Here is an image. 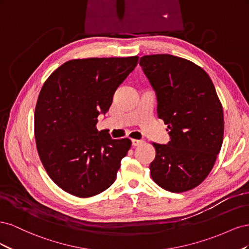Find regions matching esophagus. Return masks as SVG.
Instances as JSON below:
<instances>
[{
  "instance_id": "obj_1",
  "label": "esophagus",
  "mask_w": 249,
  "mask_h": 249,
  "mask_svg": "<svg viewBox=\"0 0 249 249\" xmlns=\"http://www.w3.org/2000/svg\"><path fill=\"white\" fill-rule=\"evenodd\" d=\"M142 143V141L141 140H138V139H132V145L133 146H138V145H140Z\"/></svg>"
}]
</instances>
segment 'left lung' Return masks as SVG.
I'll list each match as a JSON object with an SVG mask.
<instances>
[{
    "label": "left lung",
    "mask_w": 249,
    "mask_h": 249,
    "mask_svg": "<svg viewBox=\"0 0 249 249\" xmlns=\"http://www.w3.org/2000/svg\"><path fill=\"white\" fill-rule=\"evenodd\" d=\"M139 64L170 136L167 144L153 142L150 177L167 191L191 190L209 176L223 141V110L213 82L200 66L177 56L147 55Z\"/></svg>",
    "instance_id": "left-lung-1"
}]
</instances>
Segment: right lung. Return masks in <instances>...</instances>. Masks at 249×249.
Instances as JSON below:
<instances>
[{
	"instance_id": "1",
	"label": "right lung",
	"mask_w": 249,
	"mask_h": 249,
	"mask_svg": "<svg viewBox=\"0 0 249 249\" xmlns=\"http://www.w3.org/2000/svg\"><path fill=\"white\" fill-rule=\"evenodd\" d=\"M138 59H73L40 90L34 114L37 152L53 182L73 196L91 197L114 183L132 142L97 131V116L109 110Z\"/></svg>"
}]
</instances>
